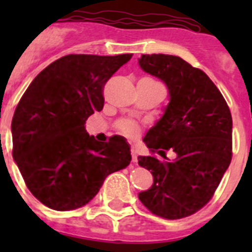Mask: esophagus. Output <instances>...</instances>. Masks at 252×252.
<instances>
[{
    "mask_svg": "<svg viewBox=\"0 0 252 252\" xmlns=\"http://www.w3.org/2000/svg\"><path fill=\"white\" fill-rule=\"evenodd\" d=\"M137 155H139V153H137V149L135 148V146H132V148H131V157H132L133 162L137 161Z\"/></svg>",
    "mask_w": 252,
    "mask_h": 252,
    "instance_id": "obj_1",
    "label": "esophagus"
}]
</instances>
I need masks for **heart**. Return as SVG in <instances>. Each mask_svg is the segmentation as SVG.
<instances>
[{
  "mask_svg": "<svg viewBox=\"0 0 252 252\" xmlns=\"http://www.w3.org/2000/svg\"><path fill=\"white\" fill-rule=\"evenodd\" d=\"M120 131L128 137H135L139 133V126L132 121H122L120 124Z\"/></svg>",
  "mask_w": 252,
  "mask_h": 252,
  "instance_id": "heart-1",
  "label": "heart"
}]
</instances>
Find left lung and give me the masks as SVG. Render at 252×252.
<instances>
[{
    "instance_id": "8db88e82",
    "label": "left lung",
    "mask_w": 252,
    "mask_h": 252,
    "mask_svg": "<svg viewBox=\"0 0 252 252\" xmlns=\"http://www.w3.org/2000/svg\"><path fill=\"white\" fill-rule=\"evenodd\" d=\"M144 72L161 79L169 91L164 115L144 137L157 157H139L154 183L139 199L166 220L188 217L212 198L232 158V117L223 95L208 75L179 57L145 54ZM176 159L169 160L165 151Z\"/></svg>"
}]
</instances>
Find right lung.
<instances>
[{
  "label": "right lung",
  "mask_w": 252,
  "mask_h": 252,
  "mask_svg": "<svg viewBox=\"0 0 252 252\" xmlns=\"http://www.w3.org/2000/svg\"><path fill=\"white\" fill-rule=\"evenodd\" d=\"M132 54H70L35 77L13 113L12 157L35 198L55 211L93 199L107 175L126 168L130 145L121 136L99 142L84 124L104 103L103 86Z\"/></svg>",
  "instance_id": "add662e5"
}]
</instances>
